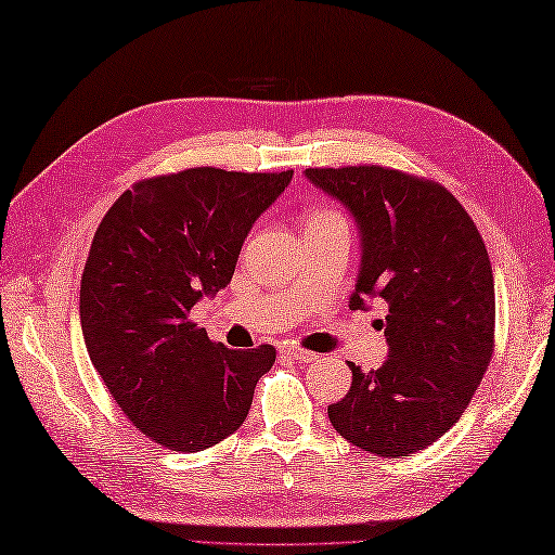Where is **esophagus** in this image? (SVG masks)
Returning <instances> with one entry per match:
<instances>
[{
  "mask_svg": "<svg viewBox=\"0 0 555 555\" xmlns=\"http://www.w3.org/2000/svg\"><path fill=\"white\" fill-rule=\"evenodd\" d=\"M282 353H285L289 360H296V362H313L318 356L310 353V350H304L299 346H285L282 348Z\"/></svg>",
  "mask_w": 555,
  "mask_h": 555,
  "instance_id": "esophagus-1",
  "label": "esophagus"
}]
</instances>
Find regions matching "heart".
<instances>
[{
  "instance_id": "b5f03b06",
  "label": "heart",
  "mask_w": 555,
  "mask_h": 555,
  "mask_svg": "<svg viewBox=\"0 0 555 555\" xmlns=\"http://www.w3.org/2000/svg\"><path fill=\"white\" fill-rule=\"evenodd\" d=\"M332 219H339V216L336 214H332V211H315V214H310V223H315V221H332Z\"/></svg>"
}]
</instances>
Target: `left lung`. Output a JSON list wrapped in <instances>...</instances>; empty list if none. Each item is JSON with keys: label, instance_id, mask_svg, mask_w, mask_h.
I'll return each mask as SVG.
<instances>
[{"label": "left lung", "instance_id": "obj_1", "mask_svg": "<svg viewBox=\"0 0 555 555\" xmlns=\"http://www.w3.org/2000/svg\"><path fill=\"white\" fill-rule=\"evenodd\" d=\"M350 211L360 270L348 306L384 301L388 358L327 408L336 434L376 456H412L459 422L494 350V278L485 242L436 181L376 165L306 169Z\"/></svg>", "mask_w": 555, "mask_h": 555}]
</instances>
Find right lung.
<instances>
[{"instance_id":"obj_1","label":"right lung","mask_w":555,"mask_h":555,"mask_svg":"<svg viewBox=\"0 0 555 555\" xmlns=\"http://www.w3.org/2000/svg\"><path fill=\"white\" fill-rule=\"evenodd\" d=\"M292 176H157L121 193L93 235L79 287L89 358L129 422L167 450L199 452L235 434L273 367V346L214 344L188 313L231 282L242 242Z\"/></svg>"}]
</instances>
